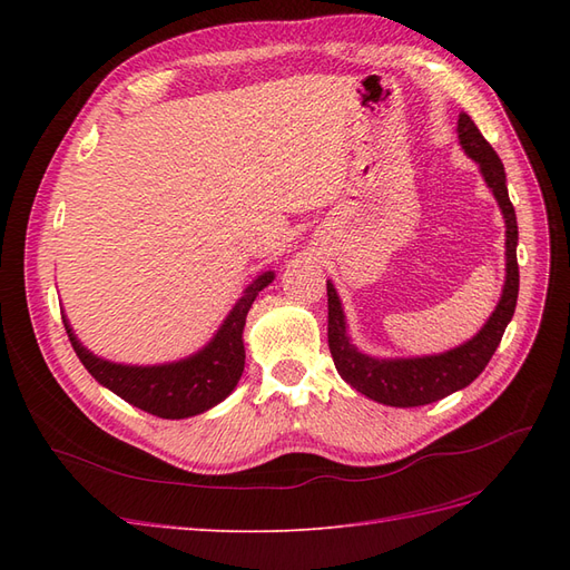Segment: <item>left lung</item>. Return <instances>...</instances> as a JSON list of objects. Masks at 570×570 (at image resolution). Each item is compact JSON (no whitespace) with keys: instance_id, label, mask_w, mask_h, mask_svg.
<instances>
[{"instance_id":"obj_1","label":"left lung","mask_w":570,"mask_h":570,"mask_svg":"<svg viewBox=\"0 0 570 570\" xmlns=\"http://www.w3.org/2000/svg\"><path fill=\"white\" fill-rule=\"evenodd\" d=\"M459 145L480 166V174L504 214L507 223V281L502 299L492 312L482 331L459 344V347L416 358H375L361 354L347 335V321L333 283H327V347H331L337 373L356 392L368 400L387 406H423L444 400L485 371L492 354L507 331L519 299V262H515V245H519V223H515L513 204L507 189L504 164L497 157L492 145L482 137L469 114H459Z\"/></svg>"}]
</instances>
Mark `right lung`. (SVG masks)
<instances>
[{
	"mask_svg": "<svg viewBox=\"0 0 570 570\" xmlns=\"http://www.w3.org/2000/svg\"><path fill=\"white\" fill-rule=\"evenodd\" d=\"M273 271H266L243 292L228 318L223 321L214 340L197 354L161 366H126L99 358L85 350L63 316L68 340L78 358L99 385L109 387L120 400L159 419H187L204 413L235 390L245 371L243 331L249 308L258 292L273 283Z\"/></svg>",
	"mask_w": 570,
	"mask_h": 570,
	"instance_id": "1",
	"label": "right lung"
}]
</instances>
